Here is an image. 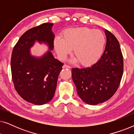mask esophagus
I'll return each instance as SVG.
<instances>
[{
    "mask_svg": "<svg viewBox=\"0 0 134 134\" xmlns=\"http://www.w3.org/2000/svg\"><path fill=\"white\" fill-rule=\"evenodd\" d=\"M63 68H68V69H70L71 68V66L69 65H67L65 64V65H63Z\"/></svg>",
    "mask_w": 134,
    "mask_h": 134,
    "instance_id": "34e87169",
    "label": "esophagus"
}]
</instances>
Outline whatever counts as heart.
<instances>
[{
	"mask_svg": "<svg viewBox=\"0 0 134 134\" xmlns=\"http://www.w3.org/2000/svg\"><path fill=\"white\" fill-rule=\"evenodd\" d=\"M105 43V38L99 30L83 27L69 29L64 32L63 38L54 39L55 49L59 57L65 59L73 49L76 58L80 65L89 66L96 63L101 55Z\"/></svg>",
	"mask_w": 134,
	"mask_h": 134,
	"instance_id": "heart-1",
	"label": "heart"
}]
</instances>
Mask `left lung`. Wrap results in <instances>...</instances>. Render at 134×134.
I'll use <instances>...</instances> for the list:
<instances>
[{"label":"left lung","instance_id":"left-lung-1","mask_svg":"<svg viewBox=\"0 0 134 134\" xmlns=\"http://www.w3.org/2000/svg\"><path fill=\"white\" fill-rule=\"evenodd\" d=\"M107 43L96 63L84 68H72V78L80 99L90 105L109 100L120 85L123 74V57L116 37L105 30Z\"/></svg>","mask_w":134,"mask_h":134}]
</instances>
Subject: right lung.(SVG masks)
Instances as JSON below:
<instances>
[{"label": "right lung", "mask_w": 134, "mask_h": 134, "mask_svg": "<svg viewBox=\"0 0 134 134\" xmlns=\"http://www.w3.org/2000/svg\"><path fill=\"white\" fill-rule=\"evenodd\" d=\"M53 25L44 23L29 29L20 37L12 54L11 70L15 90L22 98L35 105H43L53 98L63 65L51 52L55 38ZM35 41L48 45L49 51L41 58L30 54Z\"/></svg>", "instance_id": "right-lung-1"}]
</instances>
